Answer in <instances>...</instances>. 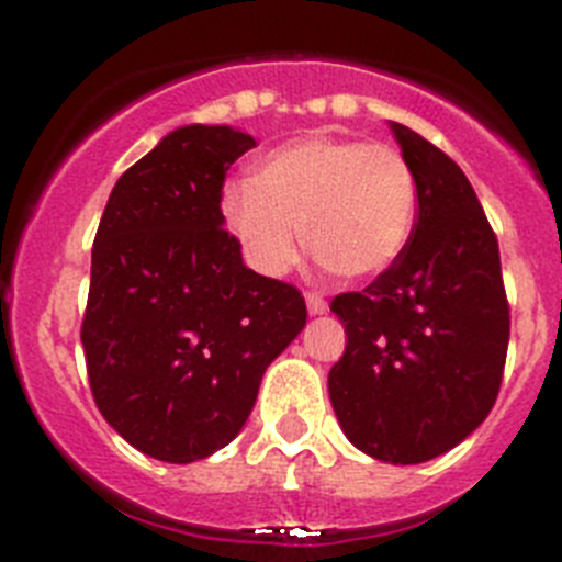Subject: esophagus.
Segmentation results:
<instances>
[{
	"label": "esophagus",
	"instance_id": "34e87169",
	"mask_svg": "<svg viewBox=\"0 0 562 562\" xmlns=\"http://www.w3.org/2000/svg\"><path fill=\"white\" fill-rule=\"evenodd\" d=\"M306 310H310V315H324L329 304L321 292H306Z\"/></svg>",
	"mask_w": 562,
	"mask_h": 562
}]
</instances>
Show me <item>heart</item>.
<instances>
[{
	"mask_svg": "<svg viewBox=\"0 0 562 562\" xmlns=\"http://www.w3.org/2000/svg\"><path fill=\"white\" fill-rule=\"evenodd\" d=\"M416 211L419 182L400 148L329 134L272 148L256 182L222 191L225 225L252 270L272 278L301 261L304 236L335 276H380L408 247Z\"/></svg>",
	"mask_w": 562,
	"mask_h": 562,
	"instance_id": "b5f03b06",
	"label": "heart"
}]
</instances>
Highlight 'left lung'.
I'll return each mask as SVG.
<instances>
[{
    "instance_id": "1",
    "label": "left lung",
    "mask_w": 562,
    "mask_h": 562,
    "mask_svg": "<svg viewBox=\"0 0 562 562\" xmlns=\"http://www.w3.org/2000/svg\"><path fill=\"white\" fill-rule=\"evenodd\" d=\"M419 182L408 247L331 312L346 351L329 396L355 448L391 464L448 453L493 411L509 346L498 238L473 186L448 154L391 123Z\"/></svg>"
}]
</instances>
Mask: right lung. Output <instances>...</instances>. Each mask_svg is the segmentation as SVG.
<instances>
[{"label": "right lung", "instance_id": "right-lung-1", "mask_svg": "<svg viewBox=\"0 0 562 562\" xmlns=\"http://www.w3.org/2000/svg\"><path fill=\"white\" fill-rule=\"evenodd\" d=\"M256 146L182 126L121 173L92 245L81 324L89 389L123 439L188 464L231 445L267 366L306 326L304 295L258 276L225 231L222 186Z\"/></svg>", "mask_w": 562, "mask_h": 562}]
</instances>
